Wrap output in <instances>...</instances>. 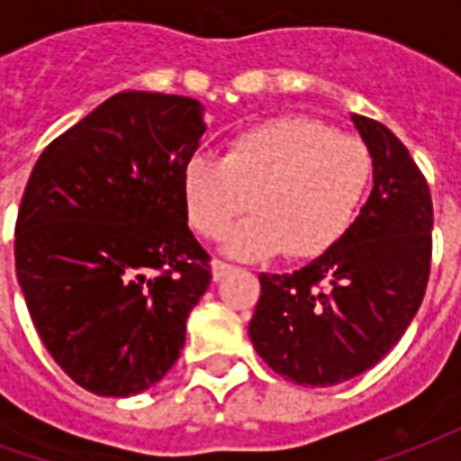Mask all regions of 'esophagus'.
<instances>
[{"label":"esophagus","instance_id":"1","mask_svg":"<svg viewBox=\"0 0 461 461\" xmlns=\"http://www.w3.org/2000/svg\"><path fill=\"white\" fill-rule=\"evenodd\" d=\"M234 271V267L231 264H224V261H214L212 264V279L214 281H221L227 274H231Z\"/></svg>","mask_w":461,"mask_h":461}]
</instances>
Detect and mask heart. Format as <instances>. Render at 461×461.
I'll use <instances>...</instances> for the list:
<instances>
[{
  "label": "heart",
  "mask_w": 461,
  "mask_h": 461,
  "mask_svg": "<svg viewBox=\"0 0 461 461\" xmlns=\"http://www.w3.org/2000/svg\"><path fill=\"white\" fill-rule=\"evenodd\" d=\"M373 160L353 135L301 115L237 132L220 158L194 155L182 170L187 220L207 240L257 212L227 237L240 259H267L286 249L311 259L346 234L366 194Z\"/></svg>",
  "instance_id": "1"
}]
</instances>
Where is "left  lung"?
I'll use <instances>...</instances> for the list:
<instances>
[{"mask_svg":"<svg viewBox=\"0 0 461 461\" xmlns=\"http://www.w3.org/2000/svg\"><path fill=\"white\" fill-rule=\"evenodd\" d=\"M373 158V192L330 249L294 274H261L249 339L296 385L329 387L390 353L425 296L432 197L383 122L350 115Z\"/></svg>","mask_w":461,"mask_h":461,"instance_id":"8db88e82","label":"left lung"}]
</instances>
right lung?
<instances>
[{
	"label": "right lung",
	"mask_w": 461,
	"mask_h": 461,
	"mask_svg": "<svg viewBox=\"0 0 461 461\" xmlns=\"http://www.w3.org/2000/svg\"><path fill=\"white\" fill-rule=\"evenodd\" d=\"M202 111L185 95L115 94L59 135L26 182L16 279L46 350L95 395L162 380L210 286L182 202Z\"/></svg>",
	"instance_id": "1"
}]
</instances>
